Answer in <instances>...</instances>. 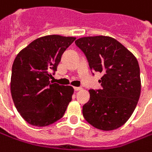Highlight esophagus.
<instances>
[{
	"label": "esophagus",
	"mask_w": 152,
	"mask_h": 152,
	"mask_svg": "<svg viewBox=\"0 0 152 152\" xmlns=\"http://www.w3.org/2000/svg\"><path fill=\"white\" fill-rule=\"evenodd\" d=\"M81 89H82V88H81V86H75V87H74V90H75V91H80Z\"/></svg>",
	"instance_id": "esophagus-1"
}]
</instances>
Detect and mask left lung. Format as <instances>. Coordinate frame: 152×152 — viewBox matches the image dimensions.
I'll return each mask as SVG.
<instances>
[{"instance_id":"left-lung-1","label":"left lung","mask_w":152,"mask_h":152,"mask_svg":"<svg viewBox=\"0 0 152 152\" xmlns=\"http://www.w3.org/2000/svg\"><path fill=\"white\" fill-rule=\"evenodd\" d=\"M93 72H102L101 89H91L82 107L83 117L102 130L119 128L128 120L140 94V75L136 58L116 39L106 36L84 37L75 42Z\"/></svg>"}]
</instances>
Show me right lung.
I'll use <instances>...</instances> for the list:
<instances>
[{
    "label": "right lung",
    "instance_id": "1",
    "mask_svg": "<svg viewBox=\"0 0 152 152\" xmlns=\"http://www.w3.org/2000/svg\"><path fill=\"white\" fill-rule=\"evenodd\" d=\"M73 37L48 35L21 50L12 68L11 92L21 116L30 124L43 127L64 116L74 89L50 81L63 53Z\"/></svg>",
    "mask_w": 152,
    "mask_h": 152
}]
</instances>
